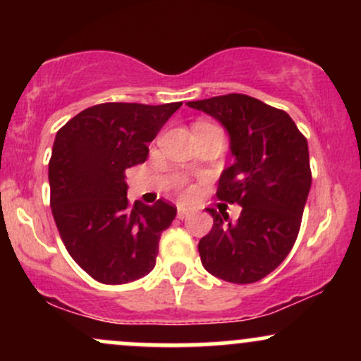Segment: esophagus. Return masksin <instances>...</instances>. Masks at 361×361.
<instances>
[{
  "mask_svg": "<svg viewBox=\"0 0 361 361\" xmlns=\"http://www.w3.org/2000/svg\"><path fill=\"white\" fill-rule=\"evenodd\" d=\"M190 215V210L185 207H178V219H186Z\"/></svg>",
  "mask_w": 361,
  "mask_h": 361,
  "instance_id": "1",
  "label": "esophagus"
}]
</instances>
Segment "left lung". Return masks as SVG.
I'll list each match as a JSON object with an SVG mask.
<instances>
[{
  "label": "left lung",
  "mask_w": 361,
  "mask_h": 361,
  "mask_svg": "<svg viewBox=\"0 0 361 361\" xmlns=\"http://www.w3.org/2000/svg\"><path fill=\"white\" fill-rule=\"evenodd\" d=\"M229 135L234 163L219 178L217 197L243 207L235 222L207 209L210 233L198 243L202 264L231 283H255L287 258L312 183L307 140L287 111L231 93L188 102Z\"/></svg>",
  "instance_id": "1"
}]
</instances>
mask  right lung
Listing matches in <instances>:
<instances>
[{
  "label": "right lung",
  "mask_w": 361,
  "mask_h": 361,
  "mask_svg": "<svg viewBox=\"0 0 361 361\" xmlns=\"http://www.w3.org/2000/svg\"><path fill=\"white\" fill-rule=\"evenodd\" d=\"M180 106L102 103L57 132L49 161L54 221L73 259L100 283H128L154 268L176 207L128 204L126 169L147 159V144Z\"/></svg>",
  "instance_id": "right-lung-1"
}]
</instances>
